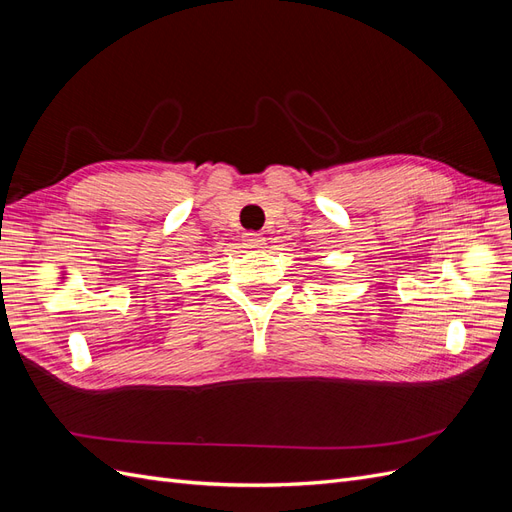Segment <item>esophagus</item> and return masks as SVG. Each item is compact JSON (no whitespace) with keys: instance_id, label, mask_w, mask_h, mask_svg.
<instances>
[{"instance_id":"obj_1","label":"esophagus","mask_w":512,"mask_h":512,"mask_svg":"<svg viewBox=\"0 0 512 512\" xmlns=\"http://www.w3.org/2000/svg\"><path fill=\"white\" fill-rule=\"evenodd\" d=\"M243 245L250 247V250H260V247H265V237L260 232H245Z\"/></svg>"}]
</instances>
